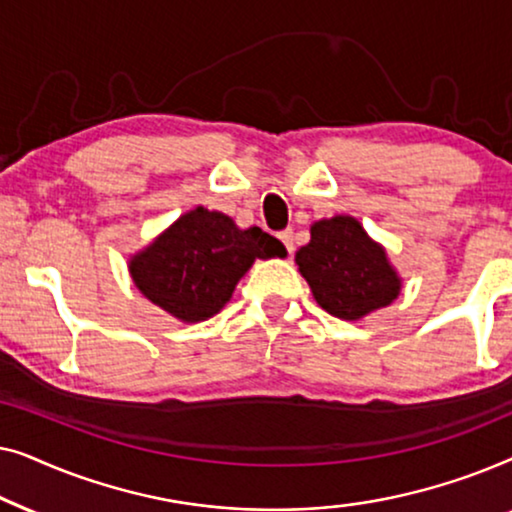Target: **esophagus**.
<instances>
[{"label": "esophagus", "mask_w": 512, "mask_h": 512, "mask_svg": "<svg viewBox=\"0 0 512 512\" xmlns=\"http://www.w3.org/2000/svg\"><path fill=\"white\" fill-rule=\"evenodd\" d=\"M277 237H279V240L284 242L286 251H289V254H293V230H291V228H286V230H282V233H279Z\"/></svg>", "instance_id": "1"}]
</instances>
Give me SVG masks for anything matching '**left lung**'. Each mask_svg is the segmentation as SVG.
<instances>
[{
  "instance_id": "obj_1",
  "label": "left lung",
  "mask_w": 512,
  "mask_h": 512,
  "mask_svg": "<svg viewBox=\"0 0 512 512\" xmlns=\"http://www.w3.org/2000/svg\"><path fill=\"white\" fill-rule=\"evenodd\" d=\"M310 235V242L298 249L296 263L314 300L328 314L356 321L398 298L401 277L382 244L370 240L354 216L314 221Z\"/></svg>"
}]
</instances>
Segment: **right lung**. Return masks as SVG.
I'll list each match as a JSON object with an SVG mask.
<instances>
[{"label": "right lung", "mask_w": 512, "mask_h": 512, "mask_svg": "<svg viewBox=\"0 0 512 512\" xmlns=\"http://www.w3.org/2000/svg\"><path fill=\"white\" fill-rule=\"evenodd\" d=\"M284 258V244L258 226L195 207L130 258L132 282L153 305L188 324L221 312L256 258Z\"/></svg>", "instance_id": "1"}]
</instances>
